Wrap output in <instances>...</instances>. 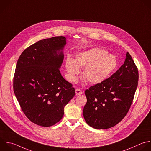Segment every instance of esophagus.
<instances>
[{
    "mask_svg": "<svg viewBox=\"0 0 151 151\" xmlns=\"http://www.w3.org/2000/svg\"><path fill=\"white\" fill-rule=\"evenodd\" d=\"M81 94H82V91H81L80 89L77 88V89L76 90V94L77 96L81 95Z\"/></svg>",
    "mask_w": 151,
    "mask_h": 151,
    "instance_id": "34e87169",
    "label": "esophagus"
}]
</instances>
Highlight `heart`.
I'll return each instance as SVG.
<instances>
[{"label": "heart", "instance_id": "heart-1", "mask_svg": "<svg viewBox=\"0 0 151 151\" xmlns=\"http://www.w3.org/2000/svg\"><path fill=\"white\" fill-rule=\"evenodd\" d=\"M65 68L70 81H74L80 72V68H85L83 76L90 83L96 84L107 80L117 66V58L100 48H94L82 52L76 56L74 60L68 57Z\"/></svg>", "mask_w": 151, "mask_h": 151}]
</instances>
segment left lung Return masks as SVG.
Wrapping results in <instances>:
<instances>
[{"label":"left lung","instance_id":"1","mask_svg":"<svg viewBox=\"0 0 151 151\" xmlns=\"http://www.w3.org/2000/svg\"><path fill=\"white\" fill-rule=\"evenodd\" d=\"M124 64L104 81L85 91L87 103L83 116L96 129L110 128L119 123L128 112L137 87V68L129 52Z\"/></svg>","mask_w":151,"mask_h":151}]
</instances>
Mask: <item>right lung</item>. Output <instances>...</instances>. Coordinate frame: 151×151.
Returning <instances> with one entry per match:
<instances>
[{"mask_svg":"<svg viewBox=\"0 0 151 151\" xmlns=\"http://www.w3.org/2000/svg\"><path fill=\"white\" fill-rule=\"evenodd\" d=\"M64 37L40 40L20 55L14 77V91L26 116L44 127L53 126L64 116L75 89L60 68L66 45Z\"/></svg>","mask_w":151,"mask_h":151,"instance_id":"add662e5","label":"right lung"}]
</instances>
